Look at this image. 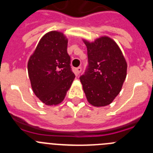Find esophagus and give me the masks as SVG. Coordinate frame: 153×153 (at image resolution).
Returning <instances> with one entry per match:
<instances>
[{"label": "esophagus", "instance_id": "esophagus-1", "mask_svg": "<svg viewBox=\"0 0 153 153\" xmlns=\"http://www.w3.org/2000/svg\"><path fill=\"white\" fill-rule=\"evenodd\" d=\"M81 71H82V68H81L80 67H76V68L75 69V72H76V74H80Z\"/></svg>", "mask_w": 153, "mask_h": 153}]
</instances>
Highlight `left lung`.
<instances>
[{"label": "left lung", "instance_id": "8db88e82", "mask_svg": "<svg viewBox=\"0 0 153 153\" xmlns=\"http://www.w3.org/2000/svg\"><path fill=\"white\" fill-rule=\"evenodd\" d=\"M87 48L88 66L79 77L88 102L96 107L110 105L121 90L127 64L117 43L108 36L93 42L83 40Z\"/></svg>", "mask_w": 153, "mask_h": 153}]
</instances>
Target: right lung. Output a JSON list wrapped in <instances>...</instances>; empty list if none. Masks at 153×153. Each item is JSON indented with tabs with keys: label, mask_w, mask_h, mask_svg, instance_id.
Returning <instances> with one entry per match:
<instances>
[{
	"label": "right lung",
	"mask_w": 153,
	"mask_h": 153,
	"mask_svg": "<svg viewBox=\"0 0 153 153\" xmlns=\"http://www.w3.org/2000/svg\"><path fill=\"white\" fill-rule=\"evenodd\" d=\"M68 40L51 31L39 41L28 61V74L35 95L47 105L60 104L75 78L67 54Z\"/></svg>",
	"instance_id": "1"
}]
</instances>
